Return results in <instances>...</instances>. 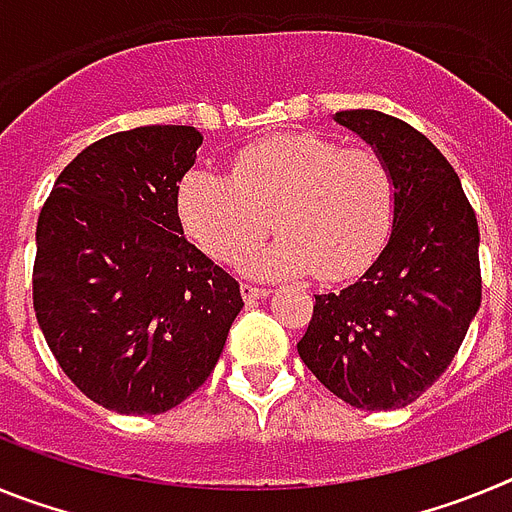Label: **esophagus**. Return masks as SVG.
<instances>
[{
    "label": "esophagus",
    "instance_id": "1",
    "mask_svg": "<svg viewBox=\"0 0 512 512\" xmlns=\"http://www.w3.org/2000/svg\"><path fill=\"white\" fill-rule=\"evenodd\" d=\"M241 295H243V300L248 302V305H251V302H256V300H264L266 295H269V289L266 287H256V284H241Z\"/></svg>",
    "mask_w": 512,
    "mask_h": 512
}]
</instances>
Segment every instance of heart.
I'll list each match as a JSON object with an SVG mask.
<instances>
[{"label":"heart","mask_w":512,"mask_h":512,"mask_svg":"<svg viewBox=\"0 0 512 512\" xmlns=\"http://www.w3.org/2000/svg\"><path fill=\"white\" fill-rule=\"evenodd\" d=\"M179 217L217 261H238L274 225L282 238L248 264L253 274H305L338 282L364 271L390 238L397 182L372 148H343L315 133L271 135L233 161V176L192 169Z\"/></svg>","instance_id":"b5f03b06"}]
</instances>
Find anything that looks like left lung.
Wrapping results in <instances>:
<instances>
[{
	"label": "left lung",
	"mask_w": 512,
	"mask_h": 512,
	"mask_svg": "<svg viewBox=\"0 0 512 512\" xmlns=\"http://www.w3.org/2000/svg\"><path fill=\"white\" fill-rule=\"evenodd\" d=\"M333 120L395 171V223L354 284L315 295L297 351L348 405L397 410L446 372L477 315V217L449 161L408 122L377 110L336 112Z\"/></svg>",
	"instance_id": "8db88e82"
}]
</instances>
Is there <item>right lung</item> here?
<instances>
[{
  "instance_id": "right-lung-1",
  "label": "right lung",
  "mask_w": 512,
  "mask_h": 512,
  "mask_svg": "<svg viewBox=\"0 0 512 512\" xmlns=\"http://www.w3.org/2000/svg\"><path fill=\"white\" fill-rule=\"evenodd\" d=\"M202 135H107L53 184L35 230V318L66 377L122 415H158L215 369L241 287L184 238L179 182Z\"/></svg>"
}]
</instances>
